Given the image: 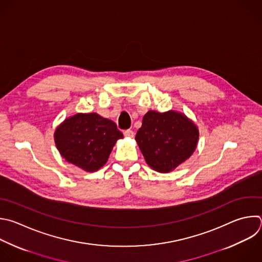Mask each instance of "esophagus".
I'll return each instance as SVG.
<instances>
[{
	"label": "esophagus",
	"mask_w": 262,
	"mask_h": 262,
	"mask_svg": "<svg viewBox=\"0 0 262 262\" xmlns=\"http://www.w3.org/2000/svg\"><path fill=\"white\" fill-rule=\"evenodd\" d=\"M123 134H124V137H126V138H134V136H135V133L130 129H126Z\"/></svg>",
	"instance_id": "1"
}]
</instances>
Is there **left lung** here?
<instances>
[{"instance_id": "1", "label": "left lung", "mask_w": 262, "mask_h": 262, "mask_svg": "<svg viewBox=\"0 0 262 262\" xmlns=\"http://www.w3.org/2000/svg\"><path fill=\"white\" fill-rule=\"evenodd\" d=\"M200 132L184 113L150 110L144 117L136 141L147 164L158 172H169L187 160L198 146Z\"/></svg>"}]
</instances>
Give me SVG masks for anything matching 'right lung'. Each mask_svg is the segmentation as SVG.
Returning a JSON list of instances; mask_svg holds the SVG:
<instances>
[{
    "instance_id": "add662e5",
    "label": "right lung",
    "mask_w": 262,
    "mask_h": 262,
    "mask_svg": "<svg viewBox=\"0 0 262 262\" xmlns=\"http://www.w3.org/2000/svg\"><path fill=\"white\" fill-rule=\"evenodd\" d=\"M60 155L81 169L93 172L106 164L122 133L98 113H77L66 118L54 132Z\"/></svg>"
}]
</instances>
